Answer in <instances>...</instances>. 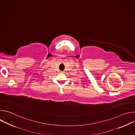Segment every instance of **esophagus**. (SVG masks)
<instances>
[{
	"label": "esophagus",
	"mask_w": 135,
	"mask_h": 135,
	"mask_svg": "<svg viewBox=\"0 0 135 135\" xmlns=\"http://www.w3.org/2000/svg\"><path fill=\"white\" fill-rule=\"evenodd\" d=\"M61 73H63V74H64V71H61Z\"/></svg>",
	"instance_id": "34e87169"
}]
</instances>
